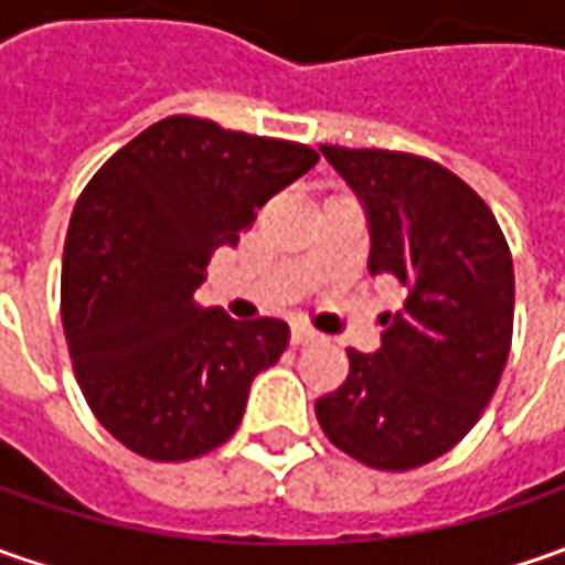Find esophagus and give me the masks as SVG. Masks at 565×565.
<instances>
[{
	"label": "esophagus",
	"instance_id": "esophagus-1",
	"mask_svg": "<svg viewBox=\"0 0 565 565\" xmlns=\"http://www.w3.org/2000/svg\"><path fill=\"white\" fill-rule=\"evenodd\" d=\"M320 333H317L315 327H308V323H292V345H308V342H317Z\"/></svg>",
	"mask_w": 565,
	"mask_h": 565
}]
</instances>
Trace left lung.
Listing matches in <instances>:
<instances>
[{
  "label": "left lung",
  "instance_id": "8db88e82",
  "mask_svg": "<svg viewBox=\"0 0 565 565\" xmlns=\"http://www.w3.org/2000/svg\"><path fill=\"white\" fill-rule=\"evenodd\" d=\"M320 153L359 194L371 276L405 289L374 355L349 349V377L317 399L330 444L380 471L440 459L466 437L510 359L515 276L490 206L434 160L396 150Z\"/></svg>",
  "mask_w": 565,
  "mask_h": 565
}]
</instances>
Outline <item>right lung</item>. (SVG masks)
<instances>
[{
	"label": "right lung",
	"instance_id": "1",
	"mask_svg": "<svg viewBox=\"0 0 565 565\" xmlns=\"http://www.w3.org/2000/svg\"><path fill=\"white\" fill-rule=\"evenodd\" d=\"M311 147L169 116L113 153L77 198L62 254V327L97 422L131 452L185 462L226 444L250 380L289 327L194 301L216 248L317 163Z\"/></svg>",
	"mask_w": 565,
	"mask_h": 565
}]
</instances>
